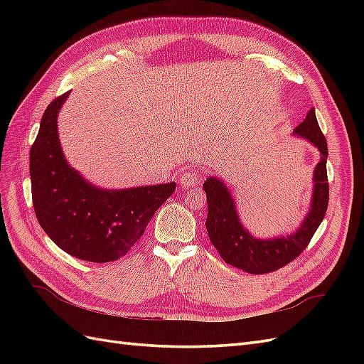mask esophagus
<instances>
[{
	"label": "esophagus",
	"mask_w": 364,
	"mask_h": 364,
	"mask_svg": "<svg viewBox=\"0 0 364 364\" xmlns=\"http://www.w3.org/2000/svg\"><path fill=\"white\" fill-rule=\"evenodd\" d=\"M200 179V174L193 170H186L182 176H181V186L182 188H190V186H194Z\"/></svg>",
	"instance_id": "1"
}]
</instances>
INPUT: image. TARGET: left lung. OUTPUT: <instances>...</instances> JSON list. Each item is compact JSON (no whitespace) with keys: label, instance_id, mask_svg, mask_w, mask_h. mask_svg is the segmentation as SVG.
<instances>
[{"label":"left lung","instance_id":"obj_1","mask_svg":"<svg viewBox=\"0 0 364 364\" xmlns=\"http://www.w3.org/2000/svg\"><path fill=\"white\" fill-rule=\"evenodd\" d=\"M293 134L310 141L321 151V161L317 162L313 174L314 186L310 211L293 234L266 240L250 235L249 230L241 223L235 200L229 193L226 183L215 176H209L203 183L208 202L205 225L209 240L225 262L252 274L274 272L299 257L326 214L329 199L326 176L328 146L322 130L318 127L314 107L310 109V112L293 130Z\"/></svg>","mask_w":364,"mask_h":364}]
</instances>
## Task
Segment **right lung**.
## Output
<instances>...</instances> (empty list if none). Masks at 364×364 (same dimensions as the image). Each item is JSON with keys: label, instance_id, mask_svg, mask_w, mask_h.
<instances>
[{"label": "right lung", "instance_id": "1", "mask_svg": "<svg viewBox=\"0 0 364 364\" xmlns=\"http://www.w3.org/2000/svg\"><path fill=\"white\" fill-rule=\"evenodd\" d=\"M68 95L48 105L30 150L33 206L41 228L71 257L115 261L144 234L176 183L105 190L87 182L65 159L59 141L58 115Z\"/></svg>", "mask_w": 364, "mask_h": 364}]
</instances>
